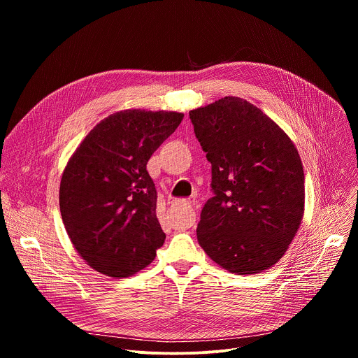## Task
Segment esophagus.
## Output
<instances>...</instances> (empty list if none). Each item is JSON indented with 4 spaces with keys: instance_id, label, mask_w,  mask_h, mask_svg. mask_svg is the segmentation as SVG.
<instances>
[{
    "instance_id": "34e87169",
    "label": "esophagus",
    "mask_w": 358,
    "mask_h": 358,
    "mask_svg": "<svg viewBox=\"0 0 358 358\" xmlns=\"http://www.w3.org/2000/svg\"><path fill=\"white\" fill-rule=\"evenodd\" d=\"M189 203H191V201H189Z\"/></svg>"
}]
</instances>
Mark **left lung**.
Returning <instances> with one entry per match:
<instances>
[{"label":"left lung","mask_w":358,"mask_h":358,"mask_svg":"<svg viewBox=\"0 0 358 358\" xmlns=\"http://www.w3.org/2000/svg\"><path fill=\"white\" fill-rule=\"evenodd\" d=\"M213 167L196 238L221 268L255 275L287 250L304 213V174L290 137L248 100L225 96L189 112Z\"/></svg>","instance_id":"obj_1"}]
</instances>
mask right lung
I'll list each match as a JSON object with an SVG mask.
<instances>
[{
    "mask_svg": "<svg viewBox=\"0 0 358 358\" xmlns=\"http://www.w3.org/2000/svg\"><path fill=\"white\" fill-rule=\"evenodd\" d=\"M182 117L166 110L116 112L97 123L69 159L59 187L62 221L82 259L101 275L129 278L163 246L147 162Z\"/></svg>",
    "mask_w": 358,
    "mask_h": 358,
    "instance_id": "1",
    "label": "right lung"
}]
</instances>
